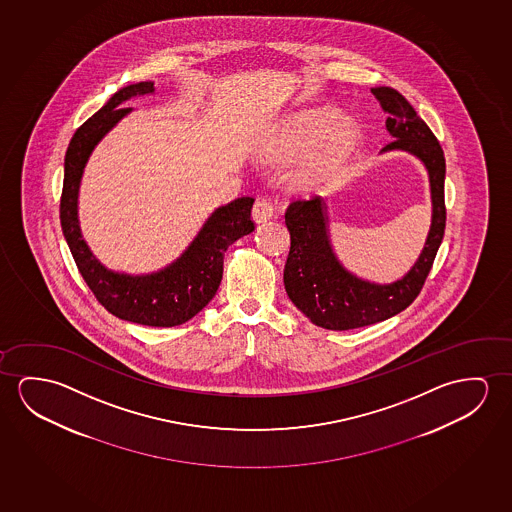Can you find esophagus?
<instances>
[{"instance_id": "34e87169", "label": "esophagus", "mask_w": 512, "mask_h": 512, "mask_svg": "<svg viewBox=\"0 0 512 512\" xmlns=\"http://www.w3.org/2000/svg\"><path fill=\"white\" fill-rule=\"evenodd\" d=\"M273 213H275V207H273V204H271L269 200H266V198H259V200L253 204L252 216L253 220L257 221V223H264V221L271 220Z\"/></svg>"}]
</instances>
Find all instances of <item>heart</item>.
Masks as SVG:
<instances>
[{
	"label": "heart",
	"mask_w": 512,
	"mask_h": 512,
	"mask_svg": "<svg viewBox=\"0 0 512 512\" xmlns=\"http://www.w3.org/2000/svg\"><path fill=\"white\" fill-rule=\"evenodd\" d=\"M333 110L301 113L282 129L273 156L280 161L301 159L292 181L299 188H321L339 175L360 143V133L353 124H339Z\"/></svg>",
	"instance_id": "b5f03b06"
}]
</instances>
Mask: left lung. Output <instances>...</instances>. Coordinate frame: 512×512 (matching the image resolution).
I'll use <instances>...</instances> for the list:
<instances>
[{"label": "left lung", "instance_id": "1", "mask_svg": "<svg viewBox=\"0 0 512 512\" xmlns=\"http://www.w3.org/2000/svg\"><path fill=\"white\" fill-rule=\"evenodd\" d=\"M388 113L386 129L394 142L383 152L404 150L417 156L429 173L433 218L415 266L394 284H374L349 273L333 252L326 202L321 197L294 200L285 211L291 252L284 284L292 303L326 330L344 331L381 323L408 308L425 284L445 234V156L433 131L404 95L390 87L370 90Z\"/></svg>", "mask_w": 512, "mask_h": 512}]
</instances>
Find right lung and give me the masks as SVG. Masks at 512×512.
<instances>
[{
  "mask_svg": "<svg viewBox=\"0 0 512 512\" xmlns=\"http://www.w3.org/2000/svg\"><path fill=\"white\" fill-rule=\"evenodd\" d=\"M152 92V81L120 88L74 133L63 163L60 221L79 273L108 312L129 323L172 328L195 317L214 298L221 284L223 257L228 246L255 230L252 221L255 200L237 198L218 207L181 257L156 273H117L95 259L79 228L78 195L83 170L95 145L133 111L122 104Z\"/></svg>",
  "mask_w": 512,
  "mask_h": 512,
  "instance_id": "1",
  "label": "right lung"
}]
</instances>
